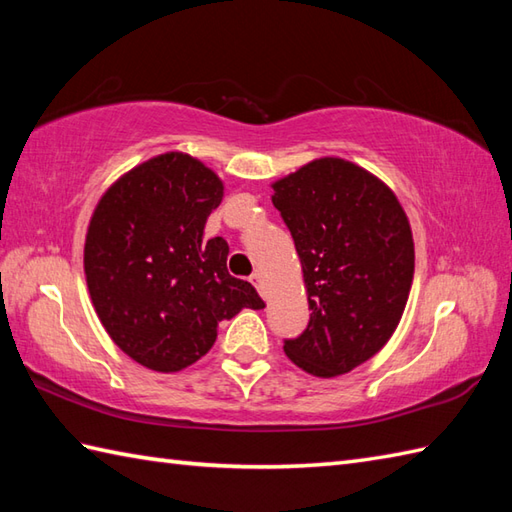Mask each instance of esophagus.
Instances as JSON below:
<instances>
[{
    "label": "esophagus",
    "instance_id": "34e87169",
    "mask_svg": "<svg viewBox=\"0 0 512 512\" xmlns=\"http://www.w3.org/2000/svg\"><path fill=\"white\" fill-rule=\"evenodd\" d=\"M250 284H253L259 292H262V286H264V275H262V273H253V275H250Z\"/></svg>",
    "mask_w": 512,
    "mask_h": 512
}]
</instances>
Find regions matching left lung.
Instances as JSON below:
<instances>
[{"label":"left lung","mask_w":512,"mask_h":512,"mask_svg":"<svg viewBox=\"0 0 512 512\" xmlns=\"http://www.w3.org/2000/svg\"><path fill=\"white\" fill-rule=\"evenodd\" d=\"M273 191L312 310L284 352L312 376L352 372L383 350L405 312L413 281L407 215L383 180L343 158L312 160Z\"/></svg>","instance_id":"left-lung-1"}]
</instances>
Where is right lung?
<instances>
[{"mask_svg": "<svg viewBox=\"0 0 512 512\" xmlns=\"http://www.w3.org/2000/svg\"><path fill=\"white\" fill-rule=\"evenodd\" d=\"M224 184L182 151L149 158L96 204L83 266L103 328L121 350L171 374L211 350L217 323L264 301L228 275V244L204 239Z\"/></svg>", "mask_w": 512, "mask_h": 512, "instance_id": "right-lung-1", "label": "right lung"}]
</instances>
